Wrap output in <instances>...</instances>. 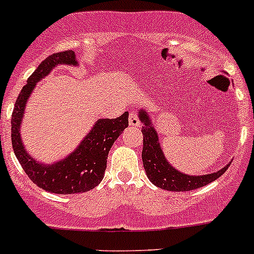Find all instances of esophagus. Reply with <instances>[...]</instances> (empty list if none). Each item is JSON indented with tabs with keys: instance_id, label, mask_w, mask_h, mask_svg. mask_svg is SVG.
<instances>
[{
	"instance_id": "esophagus-1",
	"label": "esophagus",
	"mask_w": 254,
	"mask_h": 254,
	"mask_svg": "<svg viewBox=\"0 0 254 254\" xmlns=\"http://www.w3.org/2000/svg\"><path fill=\"white\" fill-rule=\"evenodd\" d=\"M129 124L132 125V127H139V125H140V120H139V118H137L136 113H134V112L130 113Z\"/></svg>"
}]
</instances>
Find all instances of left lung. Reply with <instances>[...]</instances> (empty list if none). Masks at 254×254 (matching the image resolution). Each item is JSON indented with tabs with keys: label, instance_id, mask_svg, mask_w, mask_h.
<instances>
[{
	"label": "left lung",
	"instance_id": "8db88e82",
	"mask_svg": "<svg viewBox=\"0 0 254 254\" xmlns=\"http://www.w3.org/2000/svg\"><path fill=\"white\" fill-rule=\"evenodd\" d=\"M139 119L142 123L143 147H142V162L145 172L148 179L158 188L170 191H188L193 189L201 188L211 182L216 181L219 177L225 173L229 168L227 163L224 168L217 172L209 173L203 176H190L176 170L165 157L162 147L160 145L157 131L152 124L150 114L145 108L139 111Z\"/></svg>",
	"mask_w": 254,
	"mask_h": 254
}]
</instances>
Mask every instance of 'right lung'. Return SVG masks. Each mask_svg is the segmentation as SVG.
I'll use <instances>...</instances> for the list:
<instances>
[{
    "label": "right lung",
    "mask_w": 254,
    "mask_h": 254,
    "mask_svg": "<svg viewBox=\"0 0 254 254\" xmlns=\"http://www.w3.org/2000/svg\"><path fill=\"white\" fill-rule=\"evenodd\" d=\"M58 65L78 66L75 51L53 54L42 61L28 78L14 104L12 114V147L28 177L44 190L55 194H75L88 191L102 182L107 168V158L113 143L127 127L129 113L117 119H98L81 143L65 158L47 165L33 158L25 150L20 136L24 109L37 82L47 77Z\"/></svg>",
    "instance_id": "right-lung-1"
}]
</instances>
